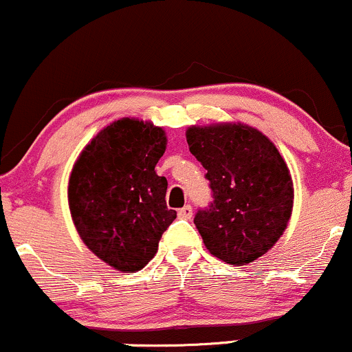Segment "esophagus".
I'll return each mask as SVG.
<instances>
[{
    "label": "esophagus",
    "instance_id": "esophagus-1",
    "mask_svg": "<svg viewBox=\"0 0 352 352\" xmlns=\"http://www.w3.org/2000/svg\"><path fill=\"white\" fill-rule=\"evenodd\" d=\"M177 214H179V218H186V220H190L192 217V208L190 205L183 206L179 211H177Z\"/></svg>",
    "mask_w": 352,
    "mask_h": 352
}]
</instances>
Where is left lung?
<instances>
[{"label": "left lung", "mask_w": 352, "mask_h": 352, "mask_svg": "<svg viewBox=\"0 0 352 352\" xmlns=\"http://www.w3.org/2000/svg\"><path fill=\"white\" fill-rule=\"evenodd\" d=\"M186 141L214 201L195 225L211 255L247 265L280 240L294 208L289 166L263 132L241 122L191 126Z\"/></svg>", "instance_id": "left-lung-1"}]
</instances>
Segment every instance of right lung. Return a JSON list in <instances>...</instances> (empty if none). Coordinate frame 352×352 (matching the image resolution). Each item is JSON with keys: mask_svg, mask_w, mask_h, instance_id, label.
<instances>
[{"mask_svg": "<svg viewBox=\"0 0 352 352\" xmlns=\"http://www.w3.org/2000/svg\"><path fill=\"white\" fill-rule=\"evenodd\" d=\"M168 138L151 120L122 117L78 154L69 177V208L78 236L102 262L124 274L147 265L176 211L156 164Z\"/></svg>", "mask_w": 352, "mask_h": 352, "instance_id": "add662e5", "label": "right lung"}]
</instances>
